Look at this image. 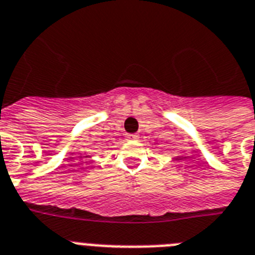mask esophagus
<instances>
[{"mask_svg":"<svg viewBox=\"0 0 255 255\" xmlns=\"http://www.w3.org/2000/svg\"><path fill=\"white\" fill-rule=\"evenodd\" d=\"M126 137H127V140H137V138H138V134H137V133L127 134V136H126Z\"/></svg>","mask_w":255,"mask_h":255,"instance_id":"34e87169","label":"esophagus"}]
</instances>
